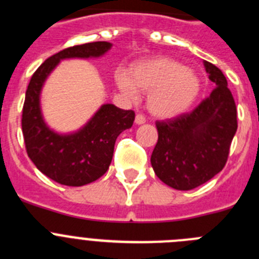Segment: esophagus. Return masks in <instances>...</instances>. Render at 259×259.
<instances>
[{
	"label": "esophagus",
	"instance_id": "1",
	"mask_svg": "<svg viewBox=\"0 0 259 259\" xmlns=\"http://www.w3.org/2000/svg\"><path fill=\"white\" fill-rule=\"evenodd\" d=\"M135 122H136V124H144L146 122V118L143 114H137L136 118H135Z\"/></svg>",
	"mask_w": 259,
	"mask_h": 259
}]
</instances>
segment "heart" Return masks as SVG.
I'll return each instance as SVG.
<instances>
[{"label": "heart", "mask_w": 259, "mask_h": 259, "mask_svg": "<svg viewBox=\"0 0 259 259\" xmlns=\"http://www.w3.org/2000/svg\"><path fill=\"white\" fill-rule=\"evenodd\" d=\"M123 93L136 97L137 91L150 93L149 110L158 118H171L184 113L201 92V81L182 62L168 57H154L137 62L128 74L116 75Z\"/></svg>", "instance_id": "obj_1"}]
</instances>
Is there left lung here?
Returning <instances> with one entry per match:
<instances>
[{"label": "left lung", "instance_id": "left-lung-1", "mask_svg": "<svg viewBox=\"0 0 259 259\" xmlns=\"http://www.w3.org/2000/svg\"><path fill=\"white\" fill-rule=\"evenodd\" d=\"M215 83L210 96L192 111L157 120L158 141L152 153L153 170L168 187L191 191L223 170L237 131V110L227 79L205 61Z\"/></svg>", "mask_w": 259, "mask_h": 259}]
</instances>
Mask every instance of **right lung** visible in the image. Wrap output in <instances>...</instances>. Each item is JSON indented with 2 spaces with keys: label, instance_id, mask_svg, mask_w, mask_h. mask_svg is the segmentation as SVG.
<instances>
[{
  "label": "right lung",
  "instance_id": "obj_1",
  "mask_svg": "<svg viewBox=\"0 0 259 259\" xmlns=\"http://www.w3.org/2000/svg\"><path fill=\"white\" fill-rule=\"evenodd\" d=\"M110 47L111 44L106 41H96L61 50L49 57L29 80L22 114L27 154L41 172L62 185L81 187L106 172L113 159L116 137L132 127L135 111L104 105L83 130L62 136L50 131L42 120L41 87L61 59L100 57Z\"/></svg>",
  "mask_w": 259,
  "mask_h": 259
}]
</instances>
